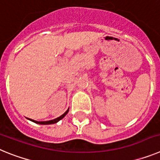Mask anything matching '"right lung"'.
Returning a JSON list of instances; mask_svg holds the SVG:
<instances>
[{
  "instance_id": "add662e5",
  "label": "right lung",
  "mask_w": 160,
  "mask_h": 160,
  "mask_svg": "<svg viewBox=\"0 0 160 160\" xmlns=\"http://www.w3.org/2000/svg\"><path fill=\"white\" fill-rule=\"evenodd\" d=\"M68 111H69V110H67V111H66V112L64 113L63 114H62L60 117H58V118H55V119H53V120H50V121H44V122H38V121H36V120H32V119H29L31 120V121H32V122H36V123H38V124H53V123H56L57 122H58L59 120H61L62 118H63L65 117V115H66V114L68 113Z\"/></svg>"
}]
</instances>
